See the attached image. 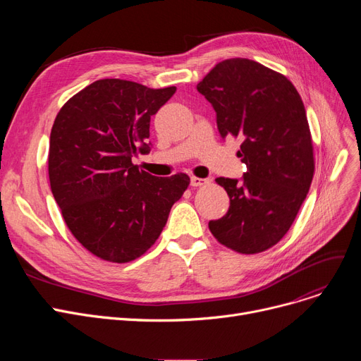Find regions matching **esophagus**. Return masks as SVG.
<instances>
[{
    "label": "esophagus",
    "instance_id": "34e87169",
    "mask_svg": "<svg viewBox=\"0 0 361 361\" xmlns=\"http://www.w3.org/2000/svg\"><path fill=\"white\" fill-rule=\"evenodd\" d=\"M209 183L211 181L206 180V178H199V177H192L190 178V184L193 187H202V185H206V184H209Z\"/></svg>",
    "mask_w": 361,
    "mask_h": 361
}]
</instances>
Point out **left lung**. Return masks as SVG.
Segmentation results:
<instances>
[{
    "mask_svg": "<svg viewBox=\"0 0 361 361\" xmlns=\"http://www.w3.org/2000/svg\"><path fill=\"white\" fill-rule=\"evenodd\" d=\"M197 90L216 112L222 139L243 140V181L216 178L230 196L225 216L209 230L225 247L256 255L287 234L314 174L305 104L286 75L247 59L218 63Z\"/></svg>",
    "mask_w": 361,
    "mask_h": 361,
    "instance_id": "obj_1",
    "label": "left lung"
}]
</instances>
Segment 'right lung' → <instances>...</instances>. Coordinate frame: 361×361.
Segmentation results:
<instances>
[{
    "label": "right lung",
    "instance_id": "obj_1",
    "mask_svg": "<svg viewBox=\"0 0 361 361\" xmlns=\"http://www.w3.org/2000/svg\"><path fill=\"white\" fill-rule=\"evenodd\" d=\"M177 87L102 79L56 114L48 154L51 192L68 230L97 257L127 263L155 244L190 178L154 177L131 158L147 154L150 117Z\"/></svg>",
    "mask_w": 361,
    "mask_h": 361
}]
</instances>
